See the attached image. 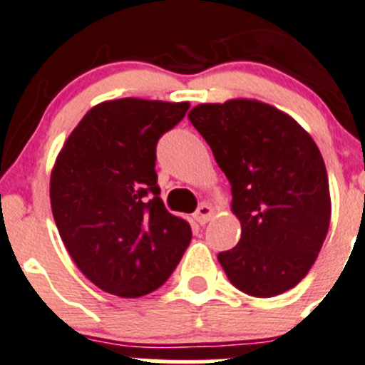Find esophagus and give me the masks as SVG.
<instances>
[{
    "label": "esophagus",
    "mask_w": 365,
    "mask_h": 365,
    "mask_svg": "<svg viewBox=\"0 0 365 365\" xmlns=\"http://www.w3.org/2000/svg\"><path fill=\"white\" fill-rule=\"evenodd\" d=\"M212 217H213V208L210 205H206V203L201 205L200 208H197V212L194 213V219H196L197 222L201 224V226H205V224L208 222Z\"/></svg>",
    "instance_id": "esophagus-1"
}]
</instances>
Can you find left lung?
Wrapping results in <instances>:
<instances>
[{
  "mask_svg": "<svg viewBox=\"0 0 365 365\" xmlns=\"http://www.w3.org/2000/svg\"><path fill=\"white\" fill-rule=\"evenodd\" d=\"M189 120L231 183L242 238L217 256L231 284L261 298L295 288L322 251L332 215L316 143L289 114L256 98L200 104Z\"/></svg>",
  "mask_w": 365,
  "mask_h": 365,
  "instance_id": "1",
  "label": "left lung"
}]
</instances>
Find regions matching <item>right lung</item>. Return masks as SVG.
<instances>
[{"label":"right lung","mask_w":365,"mask_h":365,"mask_svg":"<svg viewBox=\"0 0 365 365\" xmlns=\"http://www.w3.org/2000/svg\"><path fill=\"white\" fill-rule=\"evenodd\" d=\"M189 102L118 98L91 108L51 171V208L65 247L102 292L138 298L182 259L190 224L159 197L155 146Z\"/></svg>","instance_id":"right-lung-1"}]
</instances>
